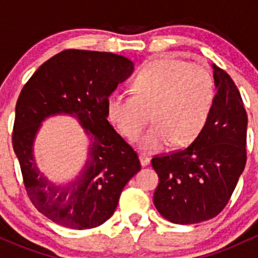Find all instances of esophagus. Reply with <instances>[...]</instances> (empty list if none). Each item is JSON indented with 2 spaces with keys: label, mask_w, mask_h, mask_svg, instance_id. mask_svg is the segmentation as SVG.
Instances as JSON below:
<instances>
[{
  "label": "esophagus",
  "mask_w": 258,
  "mask_h": 258,
  "mask_svg": "<svg viewBox=\"0 0 258 258\" xmlns=\"http://www.w3.org/2000/svg\"><path fill=\"white\" fill-rule=\"evenodd\" d=\"M139 161H141L142 166L144 167V166H147V165L150 162V158L147 155V154L142 153V154H139Z\"/></svg>",
  "instance_id": "obj_1"
}]
</instances>
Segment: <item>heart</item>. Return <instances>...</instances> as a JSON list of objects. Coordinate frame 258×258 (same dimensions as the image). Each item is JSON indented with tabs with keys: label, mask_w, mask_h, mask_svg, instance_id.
I'll list each match as a JSON object with an SVG mask.
<instances>
[{
	"label": "heart",
	"mask_w": 258,
	"mask_h": 258,
	"mask_svg": "<svg viewBox=\"0 0 258 258\" xmlns=\"http://www.w3.org/2000/svg\"><path fill=\"white\" fill-rule=\"evenodd\" d=\"M135 96L114 92L106 103L108 116L130 141L137 139L150 120L155 125L139 142L154 153L190 143L205 126L216 96L212 73L204 65L176 58L150 61L132 84Z\"/></svg>",
	"instance_id": "1"
}]
</instances>
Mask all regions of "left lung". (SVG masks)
Instances as JSON below:
<instances>
[{
  "instance_id": "obj_1",
  "label": "left lung",
  "mask_w": 258,
  "mask_h": 258,
  "mask_svg": "<svg viewBox=\"0 0 258 258\" xmlns=\"http://www.w3.org/2000/svg\"><path fill=\"white\" fill-rule=\"evenodd\" d=\"M216 96L205 126L184 149L156 155L154 205L172 223L194 224L217 216L232 197L246 164L247 115L228 74L212 65Z\"/></svg>"
}]
</instances>
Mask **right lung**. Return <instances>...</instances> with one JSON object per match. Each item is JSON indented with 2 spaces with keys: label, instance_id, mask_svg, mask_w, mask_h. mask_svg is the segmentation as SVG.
I'll return each mask as SVG.
<instances>
[{
  "label": "right lung",
  "instance_id": "1",
  "mask_svg": "<svg viewBox=\"0 0 258 258\" xmlns=\"http://www.w3.org/2000/svg\"><path fill=\"white\" fill-rule=\"evenodd\" d=\"M132 72L133 63L123 55L67 49L41 65L20 92L14 153L31 203L59 226L90 229L104 223L123 186L141 170L137 153L106 119L109 97ZM59 113L76 117L90 139L85 166L64 186L39 172L32 148L42 121Z\"/></svg>",
  "mask_w": 258,
  "mask_h": 258
}]
</instances>
